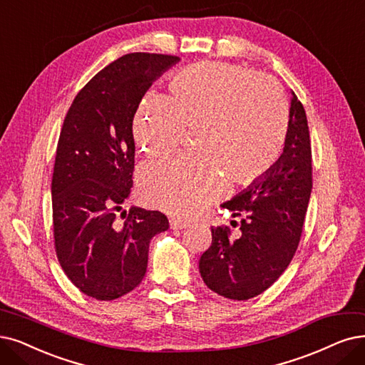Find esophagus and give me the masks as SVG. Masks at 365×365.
Segmentation results:
<instances>
[{
  "mask_svg": "<svg viewBox=\"0 0 365 365\" xmlns=\"http://www.w3.org/2000/svg\"><path fill=\"white\" fill-rule=\"evenodd\" d=\"M169 223H170V229H173V230L175 229H185L190 226V223L185 220H180V218H170Z\"/></svg>",
  "mask_w": 365,
  "mask_h": 365,
  "instance_id": "obj_1",
  "label": "esophagus"
}]
</instances>
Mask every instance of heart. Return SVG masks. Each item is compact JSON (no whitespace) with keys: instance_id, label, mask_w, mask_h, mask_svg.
Segmentation results:
<instances>
[{"instance_id":"obj_1","label":"heart","mask_w":365,"mask_h":365,"mask_svg":"<svg viewBox=\"0 0 365 365\" xmlns=\"http://www.w3.org/2000/svg\"><path fill=\"white\" fill-rule=\"evenodd\" d=\"M289 127L287 101L275 82L253 70L199 61L175 73L168 97L147 94L133 135L151 160L178 150L187 130H197L196 151L150 168L142 192L160 210L195 218L220 199L227 180L250 185L280 158Z\"/></svg>"}]
</instances>
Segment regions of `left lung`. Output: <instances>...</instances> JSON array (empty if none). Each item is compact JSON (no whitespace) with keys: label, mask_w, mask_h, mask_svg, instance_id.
Returning <instances> with one entry per match:
<instances>
[{"label":"left lung","mask_w":365,"mask_h":365,"mask_svg":"<svg viewBox=\"0 0 365 365\" xmlns=\"http://www.w3.org/2000/svg\"><path fill=\"white\" fill-rule=\"evenodd\" d=\"M284 150L264 178L223 203L242 217L241 235L227 226L211 227L212 242L200 256L199 271L212 292L245 301L260 295L284 272L302 233L313 187L312 140L307 115L295 93Z\"/></svg>","instance_id":"obj_1"}]
</instances>
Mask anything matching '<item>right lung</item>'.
Returning a JSON list of instances; mask_svg holds the SVG:
<instances>
[{"instance_id": "1", "label": "right lung", "mask_w": 365, "mask_h": 365, "mask_svg": "<svg viewBox=\"0 0 365 365\" xmlns=\"http://www.w3.org/2000/svg\"><path fill=\"white\" fill-rule=\"evenodd\" d=\"M180 60L127 53L100 70L73 100L52 175L55 252L68 280L100 301L142 282L150 241L169 229L160 211H121L133 187V118L153 81Z\"/></svg>"}]
</instances>
